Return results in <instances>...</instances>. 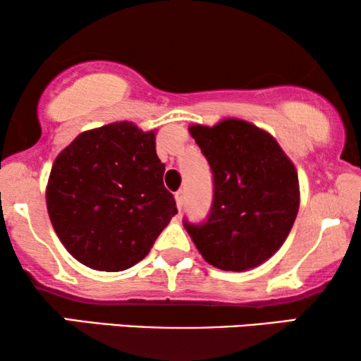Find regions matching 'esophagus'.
Listing matches in <instances>:
<instances>
[{"instance_id":"esophagus-1","label":"esophagus","mask_w":361,"mask_h":361,"mask_svg":"<svg viewBox=\"0 0 361 361\" xmlns=\"http://www.w3.org/2000/svg\"><path fill=\"white\" fill-rule=\"evenodd\" d=\"M174 197H176V204H177V209L182 210V205H184V192H182V190H177Z\"/></svg>"}]
</instances>
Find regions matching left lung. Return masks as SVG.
<instances>
[{
    "label": "left lung",
    "mask_w": 361,
    "mask_h": 361,
    "mask_svg": "<svg viewBox=\"0 0 361 361\" xmlns=\"http://www.w3.org/2000/svg\"><path fill=\"white\" fill-rule=\"evenodd\" d=\"M190 136L209 161L214 202L204 224L184 220L207 263L246 271L269 259L288 238L299 210L298 171L269 133L226 118L192 125Z\"/></svg>",
    "instance_id": "1"
}]
</instances>
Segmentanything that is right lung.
<instances>
[{
    "label": "right lung",
    "instance_id": "add662e5",
    "mask_svg": "<svg viewBox=\"0 0 361 361\" xmlns=\"http://www.w3.org/2000/svg\"><path fill=\"white\" fill-rule=\"evenodd\" d=\"M154 131L118 121L78 135L54 161L46 202L77 261L97 271L131 268L177 214L164 187Z\"/></svg>",
    "mask_w": 361,
    "mask_h": 361
}]
</instances>
